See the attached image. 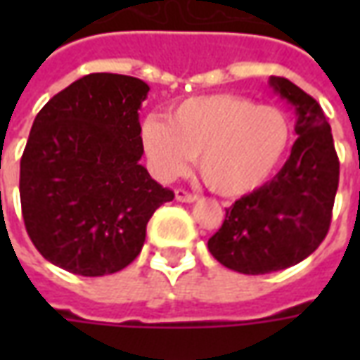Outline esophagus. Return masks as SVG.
I'll return each instance as SVG.
<instances>
[{"label":"esophagus","mask_w":360,"mask_h":360,"mask_svg":"<svg viewBox=\"0 0 360 360\" xmlns=\"http://www.w3.org/2000/svg\"><path fill=\"white\" fill-rule=\"evenodd\" d=\"M175 198H177L179 202H187V204L196 202V200H198V196L193 195V193H188V191H185V188H177V191H175Z\"/></svg>","instance_id":"esophagus-1"}]
</instances>
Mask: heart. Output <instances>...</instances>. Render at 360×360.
Listing matches in <instances>:
<instances>
[{
  "label": "heart",
  "mask_w": 360,
  "mask_h": 360,
  "mask_svg": "<svg viewBox=\"0 0 360 360\" xmlns=\"http://www.w3.org/2000/svg\"><path fill=\"white\" fill-rule=\"evenodd\" d=\"M291 139L293 123L281 108L237 94L191 98L167 123L148 117L141 127L142 148L160 179L185 173L198 156L204 183L231 198L262 187L283 162Z\"/></svg>",
  "instance_id": "1"
}]
</instances>
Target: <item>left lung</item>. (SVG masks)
Wrapping results in <instances>:
<instances>
[{
  "label": "left lung",
  "mask_w": 360,
  "mask_h": 360,
  "mask_svg": "<svg viewBox=\"0 0 360 360\" xmlns=\"http://www.w3.org/2000/svg\"><path fill=\"white\" fill-rule=\"evenodd\" d=\"M270 86L297 113L299 139L276 177L226 208V219L208 239L212 257L249 276L285 270L324 241L340 183V160L320 103L283 77Z\"/></svg>",
  "instance_id": "left-lung-1"
}]
</instances>
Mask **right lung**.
Listing matches in <instances>:
<instances>
[{"label":"right lung","instance_id":"right-lung-1","mask_svg":"<svg viewBox=\"0 0 360 360\" xmlns=\"http://www.w3.org/2000/svg\"><path fill=\"white\" fill-rule=\"evenodd\" d=\"M150 86L113 73L82 77L36 115L20 158V208L38 252L77 276L123 270L173 191L141 165L139 110Z\"/></svg>","mask_w":360,"mask_h":360}]
</instances>
